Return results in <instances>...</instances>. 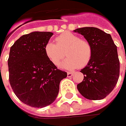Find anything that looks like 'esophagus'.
Listing matches in <instances>:
<instances>
[{"instance_id": "34e87169", "label": "esophagus", "mask_w": 126, "mask_h": 126, "mask_svg": "<svg viewBox=\"0 0 126 126\" xmlns=\"http://www.w3.org/2000/svg\"><path fill=\"white\" fill-rule=\"evenodd\" d=\"M74 74V72H71V71H69L67 72V76L68 77H71Z\"/></svg>"}]
</instances>
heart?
<instances>
[{"instance_id": "obj_1", "label": "heart", "mask_w": 126, "mask_h": 126, "mask_svg": "<svg viewBox=\"0 0 126 126\" xmlns=\"http://www.w3.org/2000/svg\"><path fill=\"white\" fill-rule=\"evenodd\" d=\"M55 43L48 42L44 47L47 58L54 65L57 66L64 57V51L68 57L62 64L66 69L84 67L91 60L93 49L89 42L80 39L78 36L64 32L55 38Z\"/></svg>"}]
</instances>
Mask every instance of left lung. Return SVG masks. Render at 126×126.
I'll use <instances>...</instances> for the list:
<instances>
[{"label":"left lung","mask_w":126,"mask_h":126,"mask_svg":"<svg viewBox=\"0 0 126 126\" xmlns=\"http://www.w3.org/2000/svg\"><path fill=\"white\" fill-rule=\"evenodd\" d=\"M83 35L91 44V60L80 72L83 81L77 85L79 93L86 99H104L114 90L120 73L117 47L109 33L95 27H83L74 31Z\"/></svg>","instance_id":"8db88e82"}]
</instances>
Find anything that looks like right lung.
I'll return each instance as SVG.
<instances>
[{
    "instance_id": "1",
    "label": "right lung",
    "mask_w": 126,
    "mask_h": 126,
    "mask_svg": "<svg viewBox=\"0 0 126 126\" xmlns=\"http://www.w3.org/2000/svg\"><path fill=\"white\" fill-rule=\"evenodd\" d=\"M52 32L25 34L10 47L7 60L12 90L23 103L43 108L51 104L59 93L60 83L67 76L45 55L44 47Z\"/></svg>"
}]
</instances>
